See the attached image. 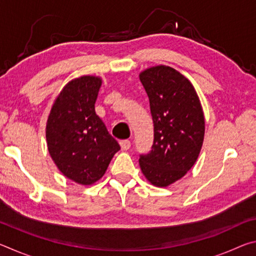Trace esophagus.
Masks as SVG:
<instances>
[{
  "label": "esophagus",
  "mask_w": 256,
  "mask_h": 256,
  "mask_svg": "<svg viewBox=\"0 0 256 256\" xmlns=\"http://www.w3.org/2000/svg\"><path fill=\"white\" fill-rule=\"evenodd\" d=\"M120 149L126 151V150L131 148V142H130L128 140H123V141L120 142Z\"/></svg>",
  "instance_id": "esophagus-1"
}]
</instances>
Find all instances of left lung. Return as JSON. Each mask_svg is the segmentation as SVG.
<instances>
[{"mask_svg":"<svg viewBox=\"0 0 256 256\" xmlns=\"http://www.w3.org/2000/svg\"><path fill=\"white\" fill-rule=\"evenodd\" d=\"M154 120V144L141 154L140 168L157 188H166L186 175L200 154L206 131L203 110L188 79L167 66L140 73Z\"/></svg>","mask_w":256,"mask_h":256,"instance_id":"8db88e82","label":"left lung"}]
</instances>
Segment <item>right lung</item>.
Masks as SVG:
<instances>
[{
    "label": "right lung",
    "mask_w": 256,
    "mask_h": 256,
    "mask_svg": "<svg viewBox=\"0 0 256 256\" xmlns=\"http://www.w3.org/2000/svg\"><path fill=\"white\" fill-rule=\"evenodd\" d=\"M102 78L82 76L64 86L46 124L47 148L62 174L81 185L96 183L120 149L94 110Z\"/></svg>",
    "instance_id": "obj_1"
}]
</instances>
